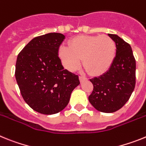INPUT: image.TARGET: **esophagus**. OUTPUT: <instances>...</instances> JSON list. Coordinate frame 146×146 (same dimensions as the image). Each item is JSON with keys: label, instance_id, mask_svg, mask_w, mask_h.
Segmentation results:
<instances>
[{"label": "esophagus", "instance_id": "34e87169", "mask_svg": "<svg viewBox=\"0 0 146 146\" xmlns=\"http://www.w3.org/2000/svg\"><path fill=\"white\" fill-rule=\"evenodd\" d=\"M80 82H82V81L84 80H87V78H86V77H84V76H80Z\"/></svg>", "mask_w": 146, "mask_h": 146}]
</instances>
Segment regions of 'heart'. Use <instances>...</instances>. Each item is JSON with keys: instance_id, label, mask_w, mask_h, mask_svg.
<instances>
[{"instance_id": "1", "label": "heart", "mask_w": 146, "mask_h": 146, "mask_svg": "<svg viewBox=\"0 0 146 146\" xmlns=\"http://www.w3.org/2000/svg\"><path fill=\"white\" fill-rule=\"evenodd\" d=\"M116 46L111 37L104 36H78L69 42V47L62 46L58 55L66 69L74 71L82 64L91 74H99L111 66Z\"/></svg>"}]
</instances>
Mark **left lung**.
Returning <instances> with one entry per match:
<instances>
[{"mask_svg":"<svg viewBox=\"0 0 146 146\" xmlns=\"http://www.w3.org/2000/svg\"><path fill=\"white\" fill-rule=\"evenodd\" d=\"M116 45V55L108 72L90 80L94 86L88 100L102 113H114L129 99L135 87L136 61L129 44L110 34Z\"/></svg>","mask_w":146,"mask_h":146,"instance_id":"left-lung-1","label":"left lung"}]
</instances>
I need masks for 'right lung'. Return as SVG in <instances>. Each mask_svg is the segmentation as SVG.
Segmentation results:
<instances>
[{"instance_id":"1","label":"right lung","mask_w":146,"mask_h":146,"mask_svg":"<svg viewBox=\"0 0 146 146\" xmlns=\"http://www.w3.org/2000/svg\"><path fill=\"white\" fill-rule=\"evenodd\" d=\"M65 36L50 33L35 37L17 58L15 77L23 99L33 110L45 115L66 107L79 77L64 69L58 57Z\"/></svg>"}]
</instances>
